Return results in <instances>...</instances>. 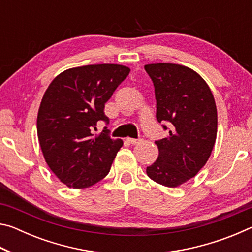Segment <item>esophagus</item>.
Returning <instances> with one entry per match:
<instances>
[{
  "label": "esophagus",
  "instance_id": "34e87169",
  "mask_svg": "<svg viewBox=\"0 0 252 252\" xmlns=\"http://www.w3.org/2000/svg\"><path fill=\"white\" fill-rule=\"evenodd\" d=\"M126 141H127V142H130L131 144H136V143L141 142L142 140H141V139H133V138H127V139H126Z\"/></svg>",
  "mask_w": 252,
  "mask_h": 252
}]
</instances>
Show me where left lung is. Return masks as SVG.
Returning <instances> with one entry per match:
<instances>
[{
	"instance_id": "left-lung-1",
	"label": "left lung",
	"mask_w": 252,
	"mask_h": 252,
	"mask_svg": "<svg viewBox=\"0 0 252 252\" xmlns=\"http://www.w3.org/2000/svg\"><path fill=\"white\" fill-rule=\"evenodd\" d=\"M144 69L155 85L157 120L169 130L167 138L156 141L159 157L147 173L174 188L193 178L211 155L218 125L215 97L206 81L189 67L157 63Z\"/></svg>"
}]
</instances>
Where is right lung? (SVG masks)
Returning a JSON list of instances; mask_svg holds the SVG:
<instances>
[{"label":"right lung","instance_id":"obj_1","mask_svg":"<svg viewBox=\"0 0 252 252\" xmlns=\"http://www.w3.org/2000/svg\"><path fill=\"white\" fill-rule=\"evenodd\" d=\"M129 73V67L119 64L73 67L46 89L37 136L46 163L67 187L89 188L109 173L123 141L110 138L108 126L99 135L93 131L100 121L109 125L104 105Z\"/></svg>","mask_w":252,"mask_h":252}]
</instances>
